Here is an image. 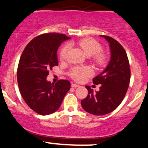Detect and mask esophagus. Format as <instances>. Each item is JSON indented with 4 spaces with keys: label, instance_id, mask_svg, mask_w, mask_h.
Instances as JSON below:
<instances>
[{
    "label": "esophagus",
    "instance_id": "obj_1",
    "mask_svg": "<svg viewBox=\"0 0 148 148\" xmlns=\"http://www.w3.org/2000/svg\"><path fill=\"white\" fill-rule=\"evenodd\" d=\"M79 86V85H78V84H71V87L77 88Z\"/></svg>",
    "mask_w": 148,
    "mask_h": 148
}]
</instances>
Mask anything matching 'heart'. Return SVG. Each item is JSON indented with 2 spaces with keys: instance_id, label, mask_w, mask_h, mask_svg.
I'll return each instance as SVG.
<instances>
[{
  "instance_id": "1",
  "label": "heart",
  "mask_w": 148,
  "mask_h": 148,
  "mask_svg": "<svg viewBox=\"0 0 148 148\" xmlns=\"http://www.w3.org/2000/svg\"><path fill=\"white\" fill-rule=\"evenodd\" d=\"M78 44L88 56H92V59L97 64H102L105 62L106 57L105 53L100 51L101 50V46L98 41L92 38H84L79 40ZM69 49V45L68 44L64 45L62 48L60 53V58L61 60H64L66 59ZM92 74L93 70L90 66H74L69 71L70 77L78 82L83 81Z\"/></svg>"
}]
</instances>
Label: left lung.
I'll use <instances>...</instances> for the list:
<instances>
[{
	"label": "left lung",
	"instance_id": "obj_1",
	"mask_svg": "<svg viewBox=\"0 0 148 148\" xmlns=\"http://www.w3.org/2000/svg\"><path fill=\"white\" fill-rule=\"evenodd\" d=\"M101 36L110 44V62L101 74L92 79L95 85L101 84L100 90L94 92L86 86L88 94L81 102L86 112L98 116L112 112L121 104L127 92L131 78L129 59L122 45L111 37Z\"/></svg>",
	"mask_w": 148,
	"mask_h": 148
}]
</instances>
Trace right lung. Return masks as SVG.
I'll use <instances>...</instances> for the list:
<instances>
[{
	"label": "right lung",
	"instance_id": "add662e5",
	"mask_svg": "<svg viewBox=\"0 0 148 148\" xmlns=\"http://www.w3.org/2000/svg\"><path fill=\"white\" fill-rule=\"evenodd\" d=\"M69 38L58 33L39 35L29 42L20 57L17 68L19 92L29 108L40 115L56 112L70 89L69 81L51 84L46 79L50 69L58 65V48Z\"/></svg>",
	"mask_w": 148,
	"mask_h": 148
}]
</instances>
